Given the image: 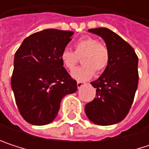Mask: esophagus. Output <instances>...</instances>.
<instances>
[{
    "instance_id": "1",
    "label": "esophagus",
    "mask_w": 149,
    "mask_h": 149,
    "mask_svg": "<svg viewBox=\"0 0 149 149\" xmlns=\"http://www.w3.org/2000/svg\"><path fill=\"white\" fill-rule=\"evenodd\" d=\"M84 84H85V83H84V82H81V81H77V88H81V87L84 86Z\"/></svg>"
}]
</instances>
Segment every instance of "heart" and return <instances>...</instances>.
Instances as JSON below:
<instances>
[{
    "mask_svg": "<svg viewBox=\"0 0 149 149\" xmlns=\"http://www.w3.org/2000/svg\"><path fill=\"white\" fill-rule=\"evenodd\" d=\"M83 66L76 69L72 77L78 81H85L92 77L96 70L103 72L108 67L110 58L107 45L93 37H84L74 44V52L64 49L59 56L62 65L69 72H72L78 63V58L82 57Z\"/></svg>",
    "mask_w": 149,
    "mask_h": 149,
    "instance_id": "b5f03b06",
    "label": "heart"
}]
</instances>
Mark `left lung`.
Returning <instances> with one entry per match:
<instances>
[{
  "mask_svg": "<svg viewBox=\"0 0 149 149\" xmlns=\"http://www.w3.org/2000/svg\"><path fill=\"white\" fill-rule=\"evenodd\" d=\"M102 37L110 58L108 67L97 80L96 97L85 105L88 118L98 125H112L123 121L134 101L138 86V57L133 47L106 27L89 29Z\"/></svg>",
  "mask_w": 149,
  "mask_h": 149,
  "instance_id": "left-lung-1",
  "label": "left lung"
}]
</instances>
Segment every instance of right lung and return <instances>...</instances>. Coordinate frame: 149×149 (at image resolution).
I'll return each instance as SVG.
<instances>
[{"instance_id": "right-lung-1", "label": "right lung", "mask_w": 149, "mask_h": 149, "mask_svg": "<svg viewBox=\"0 0 149 149\" xmlns=\"http://www.w3.org/2000/svg\"><path fill=\"white\" fill-rule=\"evenodd\" d=\"M73 33L45 29L26 38L15 52L11 86L20 115L31 124L52 122L63 97L77 90L59 58Z\"/></svg>"}]
</instances>
